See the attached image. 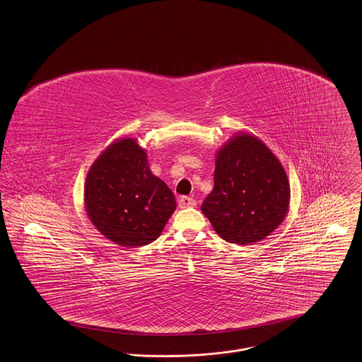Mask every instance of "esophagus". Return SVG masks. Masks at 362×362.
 I'll use <instances>...</instances> for the list:
<instances>
[{
    "mask_svg": "<svg viewBox=\"0 0 362 362\" xmlns=\"http://www.w3.org/2000/svg\"><path fill=\"white\" fill-rule=\"evenodd\" d=\"M177 204H179V208L186 209V208H194L197 205V201L192 197H180Z\"/></svg>",
    "mask_w": 362,
    "mask_h": 362,
    "instance_id": "esophagus-1",
    "label": "esophagus"
}]
</instances>
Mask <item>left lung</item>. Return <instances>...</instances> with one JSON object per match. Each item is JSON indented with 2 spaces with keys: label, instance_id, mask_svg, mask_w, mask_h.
<instances>
[{
  "label": "left lung",
  "instance_id": "left-lung-1",
  "mask_svg": "<svg viewBox=\"0 0 362 362\" xmlns=\"http://www.w3.org/2000/svg\"><path fill=\"white\" fill-rule=\"evenodd\" d=\"M213 179L214 187L201 211L227 242L247 245L265 239L287 216V173L252 134L239 132L218 149Z\"/></svg>",
  "mask_w": 362,
  "mask_h": 362
}]
</instances>
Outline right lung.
Segmentation results:
<instances>
[{
  "label": "right lung",
  "mask_w": 362,
  "mask_h": 362,
  "mask_svg": "<svg viewBox=\"0 0 362 362\" xmlns=\"http://www.w3.org/2000/svg\"><path fill=\"white\" fill-rule=\"evenodd\" d=\"M85 208L91 224L109 240L139 247L161 235L176 201L170 187L151 173L146 150L134 138H122L87 172Z\"/></svg>",
  "instance_id": "right-lung-1"
}]
</instances>
